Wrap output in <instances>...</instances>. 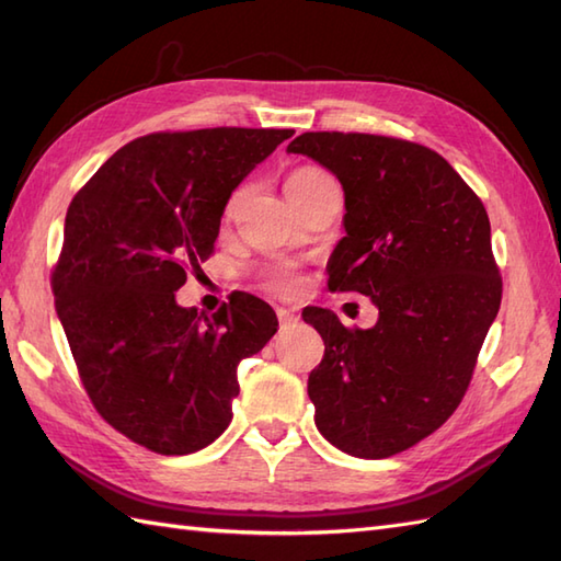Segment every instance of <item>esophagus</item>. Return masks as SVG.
Returning <instances> with one entry per match:
<instances>
[{"label":"esophagus","instance_id":"obj_1","mask_svg":"<svg viewBox=\"0 0 561 561\" xmlns=\"http://www.w3.org/2000/svg\"><path fill=\"white\" fill-rule=\"evenodd\" d=\"M277 318H279V323H282V328H287V325H294L296 320H299V316H296L291 308H277Z\"/></svg>","mask_w":561,"mask_h":561}]
</instances>
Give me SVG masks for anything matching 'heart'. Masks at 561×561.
<instances>
[{"instance_id":"obj_1","label":"heart","mask_w":561,"mask_h":561,"mask_svg":"<svg viewBox=\"0 0 561 561\" xmlns=\"http://www.w3.org/2000/svg\"><path fill=\"white\" fill-rule=\"evenodd\" d=\"M325 183H332L330 173H325L323 169H316V165H306V169L294 171L287 178V195H289L291 202H296V199H301L306 195H311L313 190H318L320 185H325ZM238 199H241V190H236V193L229 197V202H226V217H231V214L236 211ZM262 284H265L270 291L291 296V294L301 291L304 279H301V274L289 265H272V267L265 270Z\"/></svg>"}]
</instances>
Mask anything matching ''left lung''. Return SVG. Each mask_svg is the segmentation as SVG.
Segmentation results:
<instances>
[{
    "label": "left lung",
    "mask_w": 561,
    "mask_h": 561,
    "mask_svg": "<svg viewBox=\"0 0 561 561\" xmlns=\"http://www.w3.org/2000/svg\"><path fill=\"white\" fill-rule=\"evenodd\" d=\"M337 175L344 231L332 291L371 296L378 323L304 320L325 342L308 376L316 426L356 458H390L456 412L502 304L482 199L434 149L364 133H304L287 147Z\"/></svg>",
    "instance_id": "8db88e82"
}]
</instances>
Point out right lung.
<instances>
[{"mask_svg": "<svg viewBox=\"0 0 561 561\" xmlns=\"http://www.w3.org/2000/svg\"><path fill=\"white\" fill-rule=\"evenodd\" d=\"M291 135L153 133L117 149L69 202L53 270L57 318L96 412L161 456H187L224 434L238 364L277 332V316L253 294L199 316L175 291L214 253L238 183Z\"/></svg>", "mask_w": 561, "mask_h": 561, "instance_id": "1", "label": "right lung"}]
</instances>
